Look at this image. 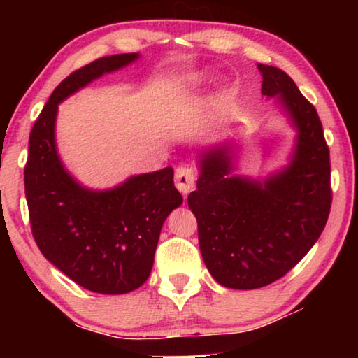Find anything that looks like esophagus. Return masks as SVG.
<instances>
[{
	"label": "esophagus",
	"mask_w": 358,
	"mask_h": 358,
	"mask_svg": "<svg viewBox=\"0 0 358 358\" xmlns=\"http://www.w3.org/2000/svg\"><path fill=\"white\" fill-rule=\"evenodd\" d=\"M174 180H176V187L179 189V192L187 195L195 185L194 169L189 168V166H180V168L176 169Z\"/></svg>",
	"instance_id": "1"
}]
</instances>
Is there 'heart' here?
Instances as JSON below:
<instances>
[{
  "mask_svg": "<svg viewBox=\"0 0 358 358\" xmlns=\"http://www.w3.org/2000/svg\"><path fill=\"white\" fill-rule=\"evenodd\" d=\"M205 80H207V76H205L203 73H192V75H189L182 81V85H180V91L190 92V91L199 90V87H202L205 85Z\"/></svg>",
  "mask_w": 358,
  "mask_h": 358,
  "instance_id": "heart-1",
  "label": "heart"
}]
</instances>
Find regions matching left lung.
Segmentation results:
<instances>
[{
    "label": "left lung",
    "mask_w": 358,
    "mask_h": 358,
    "mask_svg": "<svg viewBox=\"0 0 358 358\" xmlns=\"http://www.w3.org/2000/svg\"><path fill=\"white\" fill-rule=\"evenodd\" d=\"M262 96L295 130L287 164L266 178L238 174L239 141L227 136L199 151L197 190L187 203L197 218L199 244L210 275L234 290L278 280L315 246L331 210V164L315 107L295 81L257 63Z\"/></svg>",
    "instance_id": "8db88e82"
}]
</instances>
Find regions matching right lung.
Wrapping results in <instances>:
<instances>
[{
	"instance_id": "right-lung-1",
	"label": "right lung",
	"mask_w": 358,
	"mask_h": 358,
	"mask_svg": "<svg viewBox=\"0 0 358 358\" xmlns=\"http://www.w3.org/2000/svg\"><path fill=\"white\" fill-rule=\"evenodd\" d=\"M140 58L122 53L99 58L65 78L34 124L24 185L32 234L47 261L86 290L102 295L134 292L148 280L161 228L182 205L174 169L135 174L110 189H91L58 155V106L101 76Z\"/></svg>"
}]
</instances>
